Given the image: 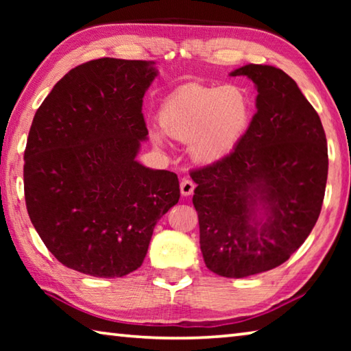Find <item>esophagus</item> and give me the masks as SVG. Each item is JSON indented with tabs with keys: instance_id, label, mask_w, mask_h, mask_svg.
<instances>
[{
	"instance_id": "obj_1",
	"label": "esophagus",
	"mask_w": 351,
	"mask_h": 351,
	"mask_svg": "<svg viewBox=\"0 0 351 351\" xmlns=\"http://www.w3.org/2000/svg\"><path fill=\"white\" fill-rule=\"evenodd\" d=\"M193 190H195L193 181L184 180V181L181 182V195H182V197H190V195L193 193Z\"/></svg>"
}]
</instances>
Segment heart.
<instances>
[{
	"mask_svg": "<svg viewBox=\"0 0 351 351\" xmlns=\"http://www.w3.org/2000/svg\"><path fill=\"white\" fill-rule=\"evenodd\" d=\"M254 116V104L241 86H204L190 83L178 88L159 110V123L169 138L189 142V153L199 164L228 158L245 138ZM156 145L164 134L152 130Z\"/></svg>",
	"mask_w": 351,
	"mask_h": 351,
	"instance_id": "1",
	"label": "heart"
}]
</instances>
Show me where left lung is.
<instances>
[{
  "mask_svg": "<svg viewBox=\"0 0 351 351\" xmlns=\"http://www.w3.org/2000/svg\"><path fill=\"white\" fill-rule=\"evenodd\" d=\"M257 88L255 112L239 147L192 171L199 246L207 268L243 278L285 263L322 209L328 148L320 117L282 69L245 64Z\"/></svg>",
  "mask_w": 351,
  "mask_h": 351,
  "instance_id": "left-lung-1",
  "label": "left lung"
}]
</instances>
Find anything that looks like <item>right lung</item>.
I'll return each mask as SVG.
<instances>
[{
    "label": "right lung",
    "mask_w": 351,
    "mask_h": 351,
    "mask_svg": "<svg viewBox=\"0 0 351 351\" xmlns=\"http://www.w3.org/2000/svg\"><path fill=\"white\" fill-rule=\"evenodd\" d=\"M154 62L97 58L71 69L40 105L25 152L29 218L54 257L93 277L144 261L153 229L180 201L173 171L138 159Z\"/></svg>",
    "instance_id": "add662e5"
}]
</instances>
